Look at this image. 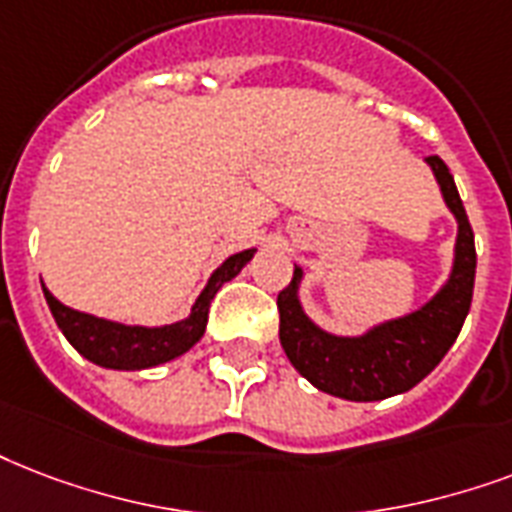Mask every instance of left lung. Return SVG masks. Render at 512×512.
Masks as SVG:
<instances>
[{"label": "left lung", "mask_w": 512, "mask_h": 512, "mask_svg": "<svg viewBox=\"0 0 512 512\" xmlns=\"http://www.w3.org/2000/svg\"><path fill=\"white\" fill-rule=\"evenodd\" d=\"M427 163L438 177L448 209L459 222L454 273L427 306L403 319L386 322L362 338H338L319 330L303 314L298 303L300 268H295L292 282L276 298L279 341L287 360L300 376L327 395L370 403L408 392L438 368V362L446 357L462 330L473 303L478 260L475 236L448 166L438 155H429Z\"/></svg>", "instance_id": "obj_1"}]
</instances>
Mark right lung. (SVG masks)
<instances>
[{"instance_id":"right-lung-1","label":"right lung","mask_w":512,"mask_h":512,"mask_svg":"<svg viewBox=\"0 0 512 512\" xmlns=\"http://www.w3.org/2000/svg\"><path fill=\"white\" fill-rule=\"evenodd\" d=\"M255 249H244L239 255L228 257L225 263L212 273V279L206 284V290L198 295L193 306V314L177 325L169 327H128L109 322V319L91 317L83 311L58 303L42 284L45 300H48L50 314L66 335V341L83 354L85 360L96 362L101 368L112 370H142L169 362L187 349H193L201 341V335L209 322V303L217 295L222 284L230 282L244 265L252 260Z\"/></svg>"}]
</instances>
